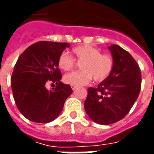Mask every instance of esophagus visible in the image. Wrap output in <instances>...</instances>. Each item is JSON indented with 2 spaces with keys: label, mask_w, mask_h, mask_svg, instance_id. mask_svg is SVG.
I'll return each mask as SVG.
<instances>
[{
  "label": "esophagus",
  "mask_w": 154,
  "mask_h": 154,
  "mask_svg": "<svg viewBox=\"0 0 154 154\" xmlns=\"http://www.w3.org/2000/svg\"><path fill=\"white\" fill-rule=\"evenodd\" d=\"M71 88L74 91V90H76V89H77V86H73V85H71Z\"/></svg>",
  "instance_id": "1"
}]
</instances>
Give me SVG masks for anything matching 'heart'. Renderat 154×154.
Listing matches in <instances>:
<instances>
[{"instance_id":"1","label":"heart","mask_w":154,"mask_h":154,"mask_svg":"<svg viewBox=\"0 0 154 154\" xmlns=\"http://www.w3.org/2000/svg\"><path fill=\"white\" fill-rule=\"evenodd\" d=\"M73 58L67 53H62L58 59V67L64 72L72 70L75 66V60L81 62V71L66 74L64 82L73 86H84L92 78L95 82L105 80L112 72L114 60L111 54H101L98 48L91 45H81L72 50Z\"/></svg>"}]
</instances>
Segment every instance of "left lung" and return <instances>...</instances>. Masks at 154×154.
Listing matches in <instances>:
<instances>
[{
  "label": "left lung",
  "mask_w": 154,
  "mask_h": 154,
  "mask_svg": "<svg viewBox=\"0 0 154 154\" xmlns=\"http://www.w3.org/2000/svg\"><path fill=\"white\" fill-rule=\"evenodd\" d=\"M114 60L112 72L96 88H88L84 108L95 123L109 125L122 119L137 100L141 71L134 58L118 45L109 47Z\"/></svg>",
  "instance_id": "obj_1"
}]
</instances>
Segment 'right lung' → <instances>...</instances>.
I'll return each instance as SVG.
<instances>
[{"mask_svg": "<svg viewBox=\"0 0 154 154\" xmlns=\"http://www.w3.org/2000/svg\"><path fill=\"white\" fill-rule=\"evenodd\" d=\"M69 45L42 41L31 45L19 57L10 78L11 88L17 108L28 120L38 123L54 121L72 94L71 86L60 82L62 74L57 64ZM49 81L57 84L55 88L46 89Z\"/></svg>", "mask_w": 154, "mask_h": 154, "instance_id": "obj_1", "label": "right lung"}]
</instances>
